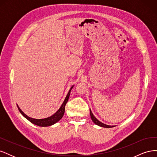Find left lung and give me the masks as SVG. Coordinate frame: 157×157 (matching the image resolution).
I'll list each match as a JSON object with an SVG mask.
<instances>
[{
    "mask_svg": "<svg viewBox=\"0 0 157 157\" xmlns=\"http://www.w3.org/2000/svg\"><path fill=\"white\" fill-rule=\"evenodd\" d=\"M90 117H91L92 121H93L94 124H96V125H98L99 126L103 127V128H113V127L115 126H110V125H107L105 124H103V123H102L101 122H100L99 120H98L97 118L94 116L92 111L90 110Z\"/></svg>",
    "mask_w": 157,
    "mask_h": 157,
    "instance_id": "left-lung-1",
    "label": "left lung"
}]
</instances>
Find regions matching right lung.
I'll return each instance as SVG.
<instances>
[{
	"instance_id": "right-lung-1",
	"label": "right lung",
	"mask_w": 157,
	"mask_h": 157,
	"mask_svg": "<svg viewBox=\"0 0 157 157\" xmlns=\"http://www.w3.org/2000/svg\"><path fill=\"white\" fill-rule=\"evenodd\" d=\"M73 86H74V85H73V86L71 87L69 91L68 92L67 96H66L63 103L61 104V105L59 108L58 110L54 114H53V115H52V116L48 117L47 118H40V119L31 118L29 116H27L26 114L23 113L21 111V109L20 108V107H19L17 105V106L18 107L19 111H20V112L21 115L23 117H24L25 118H27L28 121H30L31 123H33V124H35L36 126H42V127H47V126H52V125L56 124V123L58 122L59 121H60L61 118L63 117V116L64 115V113H65V105L68 101V99H69V96H70V93H71V90H72Z\"/></svg>"
}]
</instances>
